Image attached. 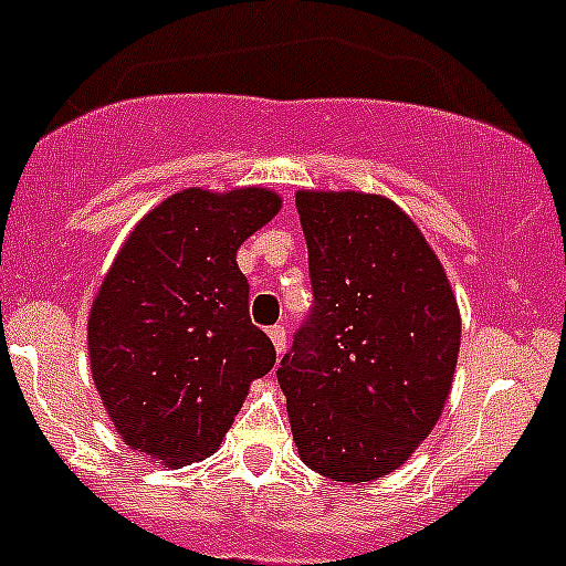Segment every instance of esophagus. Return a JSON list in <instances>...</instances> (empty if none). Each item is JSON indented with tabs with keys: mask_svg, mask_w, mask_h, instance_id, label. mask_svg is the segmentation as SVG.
Returning <instances> with one entry per match:
<instances>
[{
	"mask_svg": "<svg viewBox=\"0 0 566 566\" xmlns=\"http://www.w3.org/2000/svg\"><path fill=\"white\" fill-rule=\"evenodd\" d=\"M268 335H271L276 355L282 357L284 352H287V332H284V326H273V329H268Z\"/></svg>",
	"mask_w": 566,
	"mask_h": 566,
	"instance_id": "34e87169",
	"label": "esophagus"
}]
</instances>
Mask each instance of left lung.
Segmentation results:
<instances>
[{"instance_id": "8db88e82", "label": "left lung", "mask_w": 566, "mask_h": 566, "mask_svg": "<svg viewBox=\"0 0 566 566\" xmlns=\"http://www.w3.org/2000/svg\"><path fill=\"white\" fill-rule=\"evenodd\" d=\"M315 307L276 377L298 458L337 483L402 467L455 379L461 310L441 259L385 195L295 192Z\"/></svg>"}]
</instances>
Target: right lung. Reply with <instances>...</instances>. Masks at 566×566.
<instances>
[{"label": "right lung", "mask_w": 566, "mask_h": 566, "mask_svg": "<svg viewBox=\"0 0 566 566\" xmlns=\"http://www.w3.org/2000/svg\"><path fill=\"white\" fill-rule=\"evenodd\" d=\"M279 209L268 187L181 189L111 262L88 313L92 379L119 438L147 461L178 469L209 458L253 379L276 363L248 318L237 251Z\"/></svg>", "instance_id": "obj_1"}]
</instances>
